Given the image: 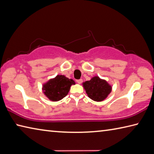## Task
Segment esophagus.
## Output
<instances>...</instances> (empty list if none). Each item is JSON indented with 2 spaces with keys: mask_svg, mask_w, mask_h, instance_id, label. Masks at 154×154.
Here are the masks:
<instances>
[{
  "mask_svg": "<svg viewBox=\"0 0 154 154\" xmlns=\"http://www.w3.org/2000/svg\"><path fill=\"white\" fill-rule=\"evenodd\" d=\"M76 82L78 84H81L82 82V79H79V80H76Z\"/></svg>",
  "mask_w": 154,
  "mask_h": 154,
  "instance_id": "obj_1",
  "label": "esophagus"
}]
</instances>
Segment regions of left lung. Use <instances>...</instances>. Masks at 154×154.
Segmentation results:
<instances>
[{"label":"left lung","mask_w":154,"mask_h":154,"mask_svg":"<svg viewBox=\"0 0 154 154\" xmlns=\"http://www.w3.org/2000/svg\"><path fill=\"white\" fill-rule=\"evenodd\" d=\"M88 97L95 101H102L107 97L111 92V87L105 80L95 76L91 80L86 81L83 84Z\"/></svg>","instance_id":"1"}]
</instances>
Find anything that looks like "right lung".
I'll list each match as a JSON object with an SVG mask.
<instances>
[{
  "instance_id": "add662e5",
  "label": "right lung",
  "mask_w": 154,
  "mask_h": 154,
  "mask_svg": "<svg viewBox=\"0 0 154 154\" xmlns=\"http://www.w3.org/2000/svg\"><path fill=\"white\" fill-rule=\"evenodd\" d=\"M72 85H75L73 80L68 79L62 75H57L43 85V90L50 100L57 101L68 94Z\"/></svg>"
}]
</instances>
